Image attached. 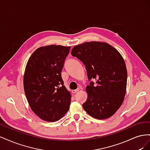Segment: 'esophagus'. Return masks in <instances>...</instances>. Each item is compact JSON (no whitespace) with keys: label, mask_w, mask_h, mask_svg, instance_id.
I'll return each instance as SVG.
<instances>
[{"label":"esophagus","mask_w":150,"mask_h":150,"mask_svg":"<svg viewBox=\"0 0 150 150\" xmlns=\"http://www.w3.org/2000/svg\"><path fill=\"white\" fill-rule=\"evenodd\" d=\"M79 91V88H78L77 89L72 90V93H77V92H78Z\"/></svg>","instance_id":"1"}]
</instances>
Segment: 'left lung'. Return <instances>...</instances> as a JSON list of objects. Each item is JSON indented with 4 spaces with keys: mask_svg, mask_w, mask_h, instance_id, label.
Listing matches in <instances>:
<instances>
[{
    "mask_svg": "<svg viewBox=\"0 0 150 150\" xmlns=\"http://www.w3.org/2000/svg\"><path fill=\"white\" fill-rule=\"evenodd\" d=\"M71 55L82 61L89 80L84 110L94 118L104 120L118 110L126 91L127 69L121 54L104 42H86L74 46Z\"/></svg>",
    "mask_w": 150,
    "mask_h": 150,
    "instance_id": "obj_1",
    "label": "left lung"
}]
</instances>
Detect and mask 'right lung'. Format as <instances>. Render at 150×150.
<instances>
[{
    "mask_svg": "<svg viewBox=\"0 0 150 150\" xmlns=\"http://www.w3.org/2000/svg\"><path fill=\"white\" fill-rule=\"evenodd\" d=\"M70 46L49 45L38 48L27 63L24 89L30 108L40 119L54 122L69 110L71 95L61 71Z\"/></svg>",
    "mask_w": 150,
    "mask_h": 150,
    "instance_id": "obj_1",
    "label": "right lung"
}]
</instances>
